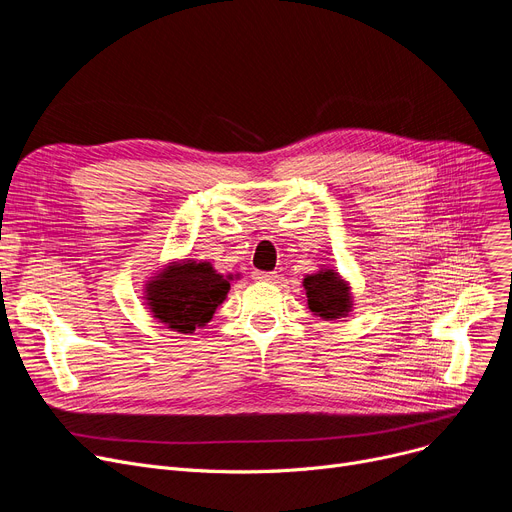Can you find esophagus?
<instances>
[{
	"instance_id": "34e87169",
	"label": "esophagus",
	"mask_w": 512,
	"mask_h": 512,
	"mask_svg": "<svg viewBox=\"0 0 512 512\" xmlns=\"http://www.w3.org/2000/svg\"><path fill=\"white\" fill-rule=\"evenodd\" d=\"M253 278L261 280V282H272V284L280 282V274L278 272H255Z\"/></svg>"
}]
</instances>
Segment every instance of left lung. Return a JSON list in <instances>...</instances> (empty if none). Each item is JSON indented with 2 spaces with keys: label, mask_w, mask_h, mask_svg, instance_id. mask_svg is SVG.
Listing matches in <instances>:
<instances>
[{
  "label": "left lung",
  "mask_w": 512,
  "mask_h": 512,
  "mask_svg": "<svg viewBox=\"0 0 512 512\" xmlns=\"http://www.w3.org/2000/svg\"><path fill=\"white\" fill-rule=\"evenodd\" d=\"M303 288L309 311L321 319L338 321L355 309L351 282L342 278L334 267L321 265L315 274H307L303 278Z\"/></svg>",
  "instance_id": "8db88e82"
}]
</instances>
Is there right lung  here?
<instances>
[{"instance_id": "add662e5", "label": "right lung", "mask_w": 512, "mask_h": 512, "mask_svg": "<svg viewBox=\"0 0 512 512\" xmlns=\"http://www.w3.org/2000/svg\"><path fill=\"white\" fill-rule=\"evenodd\" d=\"M236 276L220 274L209 261L170 259L145 280L143 301L161 326L193 334L209 324Z\"/></svg>"}]
</instances>
